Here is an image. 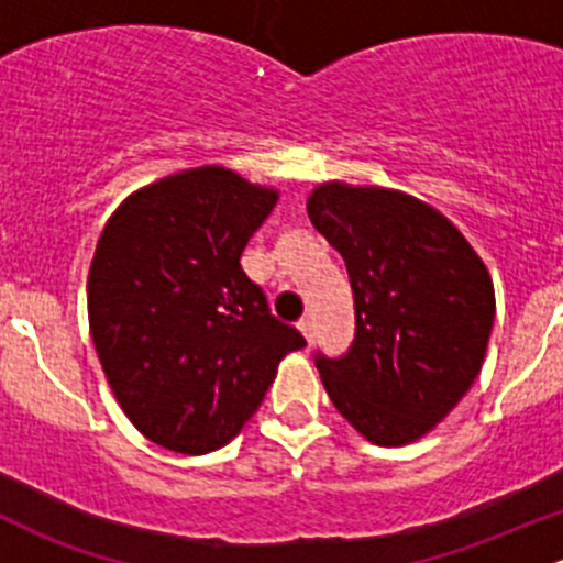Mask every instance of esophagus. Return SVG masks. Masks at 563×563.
Masks as SVG:
<instances>
[{
	"label": "esophagus",
	"mask_w": 563,
	"mask_h": 563,
	"mask_svg": "<svg viewBox=\"0 0 563 563\" xmlns=\"http://www.w3.org/2000/svg\"><path fill=\"white\" fill-rule=\"evenodd\" d=\"M297 327H299V332L305 334V340H308V343H313V340H316V321H313V318H310V316L302 318Z\"/></svg>",
	"instance_id": "esophagus-1"
}]
</instances>
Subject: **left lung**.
I'll return each instance as SVG.
<instances>
[{
    "label": "left lung",
    "instance_id": "obj_1",
    "mask_svg": "<svg viewBox=\"0 0 563 563\" xmlns=\"http://www.w3.org/2000/svg\"><path fill=\"white\" fill-rule=\"evenodd\" d=\"M308 214L354 288V343L338 360L316 354L329 400L373 444H411L479 376L496 318L490 275L439 209L400 190L327 181Z\"/></svg>",
    "mask_w": 563,
    "mask_h": 563
}]
</instances>
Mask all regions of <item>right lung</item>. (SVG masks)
Masks as SVG:
<instances>
[{"label": "right lung", "instance_id": "add662e5", "mask_svg": "<svg viewBox=\"0 0 563 563\" xmlns=\"http://www.w3.org/2000/svg\"><path fill=\"white\" fill-rule=\"evenodd\" d=\"M275 203L272 187L201 166L135 190L100 234L89 332L122 411L166 450L229 444L305 349L240 264Z\"/></svg>", "mask_w": 563, "mask_h": 563}]
</instances>
